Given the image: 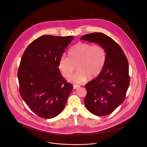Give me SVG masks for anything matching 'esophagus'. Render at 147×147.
I'll return each mask as SVG.
<instances>
[{
  "instance_id": "obj_1",
  "label": "esophagus",
  "mask_w": 147,
  "mask_h": 147,
  "mask_svg": "<svg viewBox=\"0 0 147 147\" xmlns=\"http://www.w3.org/2000/svg\"><path fill=\"white\" fill-rule=\"evenodd\" d=\"M79 87H80V85H76V84L73 85V88H74V89H77V88H79Z\"/></svg>"
}]
</instances>
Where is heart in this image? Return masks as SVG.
<instances>
[{
	"instance_id": "heart-1",
	"label": "heart",
	"mask_w": 147,
	"mask_h": 147,
	"mask_svg": "<svg viewBox=\"0 0 147 147\" xmlns=\"http://www.w3.org/2000/svg\"><path fill=\"white\" fill-rule=\"evenodd\" d=\"M105 48L100 45L80 42L74 45L67 52V58L62 57L58 63V68L65 78L71 76L76 69L78 70L70 78L74 83H81L87 77L94 78L102 71L106 61Z\"/></svg>"
}]
</instances>
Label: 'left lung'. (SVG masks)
<instances>
[{
	"label": "left lung",
	"mask_w": 147,
	"mask_h": 147,
	"mask_svg": "<svg viewBox=\"0 0 147 147\" xmlns=\"http://www.w3.org/2000/svg\"><path fill=\"white\" fill-rule=\"evenodd\" d=\"M82 39L98 43L105 48L107 53L102 71L85 85L86 108L98 116L109 115L125 98L130 83L128 59L121 47L103 33L86 34L81 38Z\"/></svg>",
	"instance_id": "1"
}]
</instances>
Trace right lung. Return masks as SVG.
Masks as SVG:
<instances>
[{"label": "right lung", "mask_w": 147, "mask_h": 147, "mask_svg": "<svg viewBox=\"0 0 147 147\" xmlns=\"http://www.w3.org/2000/svg\"><path fill=\"white\" fill-rule=\"evenodd\" d=\"M74 37L45 35L25 50L18 71L20 94L29 108L44 119L63 110L73 85L67 82L58 63Z\"/></svg>", "instance_id": "1"}]
</instances>
